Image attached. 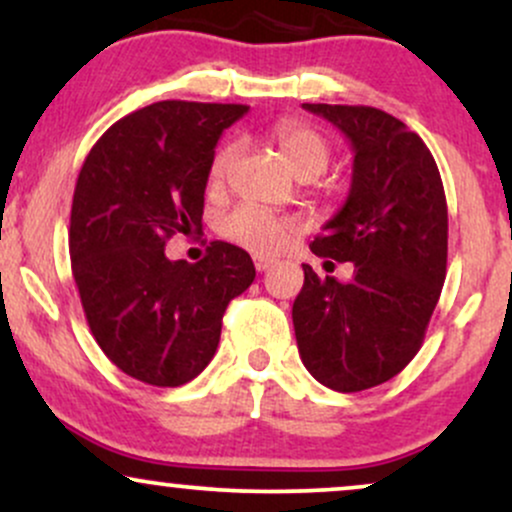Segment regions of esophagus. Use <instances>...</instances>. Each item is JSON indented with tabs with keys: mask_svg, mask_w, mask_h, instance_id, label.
<instances>
[{
	"mask_svg": "<svg viewBox=\"0 0 512 512\" xmlns=\"http://www.w3.org/2000/svg\"><path fill=\"white\" fill-rule=\"evenodd\" d=\"M274 260H269V257H255V269L257 272H267L269 267H272Z\"/></svg>",
	"mask_w": 512,
	"mask_h": 512,
	"instance_id": "esophagus-1",
	"label": "esophagus"
}]
</instances>
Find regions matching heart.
Listing matches in <instances>:
<instances>
[{
	"instance_id": "obj_1",
	"label": "heart",
	"mask_w": 512,
	"mask_h": 512,
	"mask_svg": "<svg viewBox=\"0 0 512 512\" xmlns=\"http://www.w3.org/2000/svg\"><path fill=\"white\" fill-rule=\"evenodd\" d=\"M272 137L279 154L298 178H315L327 168L332 158V146L325 134L317 132L315 127L303 125V122H279L272 129ZM240 146L236 142L223 144L211 158L209 166V185H221L226 180L228 170L236 163ZM298 223L289 216H276L272 211L255 207V204H243L228 211L221 221V233L233 243L243 245L260 255H274L289 243L296 233Z\"/></svg>"
}]
</instances>
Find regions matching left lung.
<instances>
[{
	"instance_id": "8db88e82",
	"label": "left lung",
	"mask_w": 512,
	"mask_h": 512,
	"mask_svg": "<svg viewBox=\"0 0 512 512\" xmlns=\"http://www.w3.org/2000/svg\"><path fill=\"white\" fill-rule=\"evenodd\" d=\"M303 108L354 151L349 197L310 243L317 257L354 262V276L320 279L303 264L293 330L317 383L361 392L395 378L421 349L445 281L448 204L431 151L397 117L368 105Z\"/></svg>"
}]
</instances>
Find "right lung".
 Wrapping results in <instances>:
<instances>
[{
	"label": "right lung",
	"mask_w": 512,
	"mask_h": 512,
	"mask_svg": "<svg viewBox=\"0 0 512 512\" xmlns=\"http://www.w3.org/2000/svg\"><path fill=\"white\" fill-rule=\"evenodd\" d=\"M248 105L161 101L117 120L76 180L69 255L103 354L156 387L197 378L216 354L228 303L255 279L243 248L214 240L197 264L166 240L202 231L204 190L223 129Z\"/></svg>",
	"instance_id": "1"
}]
</instances>
